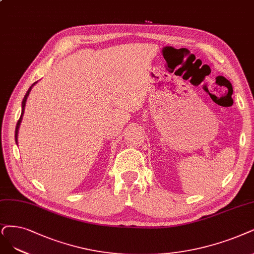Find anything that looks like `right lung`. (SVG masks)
Segmentation results:
<instances>
[{
  "label": "right lung",
  "mask_w": 254,
  "mask_h": 254,
  "mask_svg": "<svg viewBox=\"0 0 254 254\" xmlns=\"http://www.w3.org/2000/svg\"><path fill=\"white\" fill-rule=\"evenodd\" d=\"M36 82H34L32 86L29 88V90L27 91V93H26V95H25V97H24V99H23V102H22V114H21V117H20V119H18V121H17V124H16V127H15V142H17V133H18V127H20V125H21V121H22V117H23V114H24V110H25V105H26V100H27V97H28V95H29V93H30V91H31V89H32V87L34 86Z\"/></svg>",
  "instance_id": "add662e5"
}]
</instances>
